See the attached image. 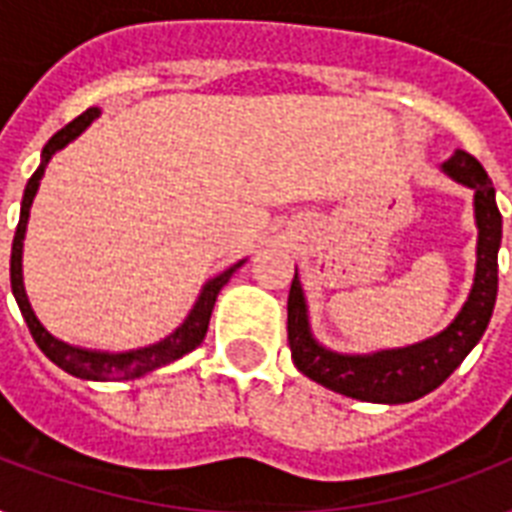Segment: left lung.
Returning <instances> with one entry per match:
<instances>
[{
  "mask_svg": "<svg viewBox=\"0 0 512 512\" xmlns=\"http://www.w3.org/2000/svg\"><path fill=\"white\" fill-rule=\"evenodd\" d=\"M446 175L476 191L478 263L476 281L460 316L433 340L409 348L382 350L374 356H340L321 348L308 329L303 287L292 279L287 300V335L292 361L305 377L324 388L374 404H406L436 390L465 361L473 345L484 337L497 300V252L502 241V215L494 199V185L476 156L457 151L444 164Z\"/></svg>",
  "mask_w": 512,
  "mask_h": 512,
  "instance_id": "1",
  "label": "left lung"
}]
</instances>
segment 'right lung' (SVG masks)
<instances>
[{"label":"right lung","instance_id":"right-lung-1","mask_svg":"<svg viewBox=\"0 0 512 512\" xmlns=\"http://www.w3.org/2000/svg\"><path fill=\"white\" fill-rule=\"evenodd\" d=\"M98 108H87L84 114H79L74 122H68L60 132H55L47 146L42 151V164L39 170L31 175L26 185V193H23V204H20V220L18 228H15V239H12V255H10V284H12V295L18 300V308L23 313V319L28 324V332L34 337V342L39 345L44 356L50 358L52 364H58L63 372L74 374V377H82V380H135V377H143V374L154 372L159 366L170 364L175 358L191 353L204 335H207L209 327V316H212V308H215L217 292L225 287V281L231 279L233 271L241 268L244 260H239L236 265H231L228 271H223L220 276L209 281L207 287L201 289L199 300L193 305V311L188 313V319L180 324V327L172 332L167 340L156 342V345H148V348L130 350V353H98V350H84L74 348V345H66V342L55 340V337L47 332V329L39 324V319L31 311L28 305L26 289H23V271H20V255H23V236H26V223H28V209H31V201L36 196V188H39V180L44 175V164L50 162V156L63 148L68 140H74L79 132L87 127V124L98 116Z\"/></svg>","mask_w":512,"mask_h":512}]
</instances>
